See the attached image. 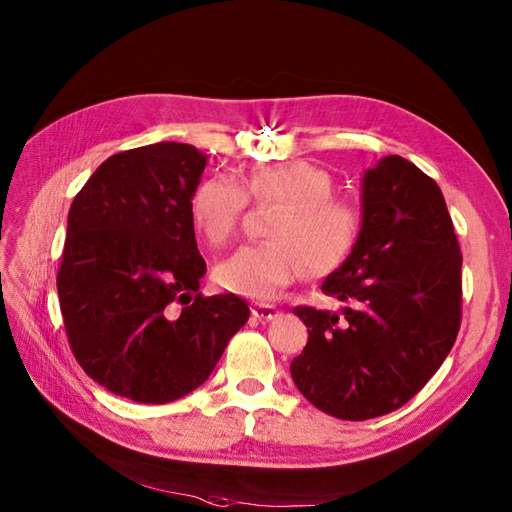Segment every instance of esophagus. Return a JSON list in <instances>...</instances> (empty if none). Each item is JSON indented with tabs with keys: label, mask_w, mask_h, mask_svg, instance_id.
I'll return each instance as SVG.
<instances>
[{
	"label": "esophagus",
	"mask_w": 512,
	"mask_h": 512,
	"mask_svg": "<svg viewBox=\"0 0 512 512\" xmlns=\"http://www.w3.org/2000/svg\"><path fill=\"white\" fill-rule=\"evenodd\" d=\"M253 317L259 321H273L281 317V310H277L275 306H268V303H257V306H253Z\"/></svg>",
	"instance_id": "esophagus-1"
}]
</instances>
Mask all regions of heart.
Returning a JSON list of instances; mask_svg holds the SVG:
<instances>
[{"label": "heart", "instance_id": "obj_1", "mask_svg": "<svg viewBox=\"0 0 512 512\" xmlns=\"http://www.w3.org/2000/svg\"><path fill=\"white\" fill-rule=\"evenodd\" d=\"M332 193L330 173L306 160L255 165L239 182L204 178L191 193L189 213L211 246H224L235 235L246 198L279 204L268 222L270 242L237 248L217 264V284L246 299L268 301L299 279L306 264L314 273L343 264L361 233V213Z\"/></svg>", "mask_w": 512, "mask_h": 512}]
</instances>
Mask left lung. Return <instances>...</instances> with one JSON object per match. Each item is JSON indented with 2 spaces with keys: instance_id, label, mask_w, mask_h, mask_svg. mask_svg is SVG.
<instances>
[{
  "instance_id": "obj_1",
  "label": "left lung",
  "mask_w": 512,
  "mask_h": 512,
  "mask_svg": "<svg viewBox=\"0 0 512 512\" xmlns=\"http://www.w3.org/2000/svg\"><path fill=\"white\" fill-rule=\"evenodd\" d=\"M356 246L323 281L343 314L295 308L308 343L290 374L341 420L385 416L438 372L462 319V253L436 180L400 156L363 176Z\"/></svg>"
}]
</instances>
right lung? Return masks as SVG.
Here are the masks:
<instances>
[{
    "instance_id": "right-lung-1",
    "label": "right lung",
    "mask_w": 512,
    "mask_h": 512,
    "mask_svg": "<svg viewBox=\"0 0 512 512\" xmlns=\"http://www.w3.org/2000/svg\"><path fill=\"white\" fill-rule=\"evenodd\" d=\"M206 156L156 143L107 158L68 213L57 275L65 334L112 394L165 405L211 376L248 303L202 297L206 262L189 213Z\"/></svg>"
}]
</instances>
